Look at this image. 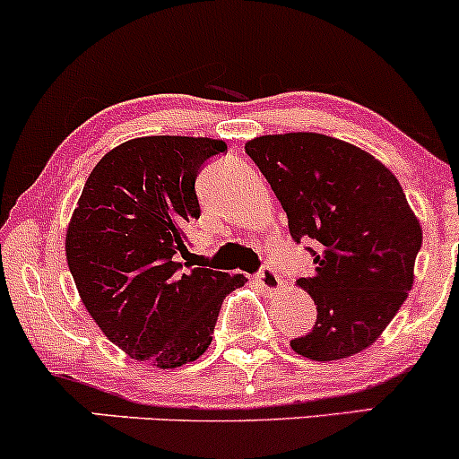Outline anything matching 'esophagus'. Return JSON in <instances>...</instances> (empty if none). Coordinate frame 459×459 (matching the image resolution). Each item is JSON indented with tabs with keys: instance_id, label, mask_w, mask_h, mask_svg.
<instances>
[{
	"instance_id": "34e87169",
	"label": "esophagus",
	"mask_w": 459,
	"mask_h": 459,
	"mask_svg": "<svg viewBox=\"0 0 459 459\" xmlns=\"http://www.w3.org/2000/svg\"><path fill=\"white\" fill-rule=\"evenodd\" d=\"M256 282H259L261 289H265L267 293H278V289L282 287L281 276H278L272 267H263V270L256 273Z\"/></svg>"
}]
</instances>
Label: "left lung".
<instances>
[{"label": "left lung", "instance_id": "8db88e82", "mask_svg": "<svg viewBox=\"0 0 459 459\" xmlns=\"http://www.w3.org/2000/svg\"><path fill=\"white\" fill-rule=\"evenodd\" d=\"M293 239H315L313 276L298 284L317 304L293 351L328 362L377 341L408 298L423 230L394 175L350 142L321 134L261 135L246 144Z\"/></svg>", "mask_w": 459, "mask_h": 459}]
</instances>
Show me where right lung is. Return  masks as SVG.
Instances as JSON below:
<instances>
[{
	"label": "right lung",
	"instance_id": "obj_1",
	"mask_svg": "<svg viewBox=\"0 0 459 459\" xmlns=\"http://www.w3.org/2000/svg\"><path fill=\"white\" fill-rule=\"evenodd\" d=\"M222 140L146 135L103 155L66 229L79 298L125 354L160 368L194 362L212 345L224 298L241 273L189 267L187 226L200 218L196 177Z\"/></svg>",
	"mask_w": 459,
	"mask_h": 459
}]
</instances>
